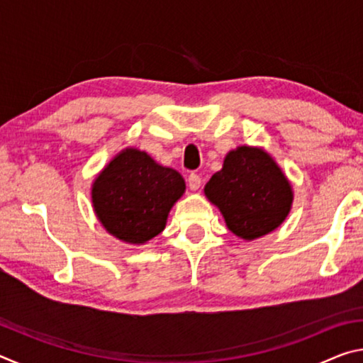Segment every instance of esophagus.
<instances>
[{
	"instance_id": "esophagus-1",
	"label": "esophagus",
	"mask_w": 363,
	"mask_h": 363,
	"mask_svg": "<svg viewBox=\"0 0 363 363\" xmlns=\"http://www.w3.org/2000/svg\"><path fill=\"white\" fill-rule=\"evenodd\" d=\"M187 184H189L190 190H199V189H200V186H201V177H200L199 174H195V173L189 174V177H187Z\"/></svg>"
}]
</instances>
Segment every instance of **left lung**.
Returning <instances> with one entry per match:
<instances>
[{
  "mask_svg": "<svg viewBox=\"0 0 363 363\" xmlns=\"http://www.w3.org/2000/svg\"><path fill=\"white\" fill-rule=\"evenodd\" d=\"M205 195L243 240L277 229L293 203L291 184L279 164L267 152L248 145L227 153L223 169L206 182Z\"/></svg>",
  "mask_w": 363,
  "mask_h": 363,
  "instance_id": "8db88e82",
  "label": "left lung"
}]
</instances>
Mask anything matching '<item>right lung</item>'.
<instances>
[{"label": "right lung", "mask_w": 363, "mask_h": 363, "mask_svg": "<svg viewBox=\"0 0 363 363\" xmlns=\"http://www.w3.org/2000/svg\"><path fill=\"white\" fill-rule=\"evenodd\" d=\"M184 190L186 182L176 169L130 147L96 177L91 199L108 233L126 243L143 245L164 229L169 210Z\"/></svg>", "instance_id": "1"}]
</instances>
